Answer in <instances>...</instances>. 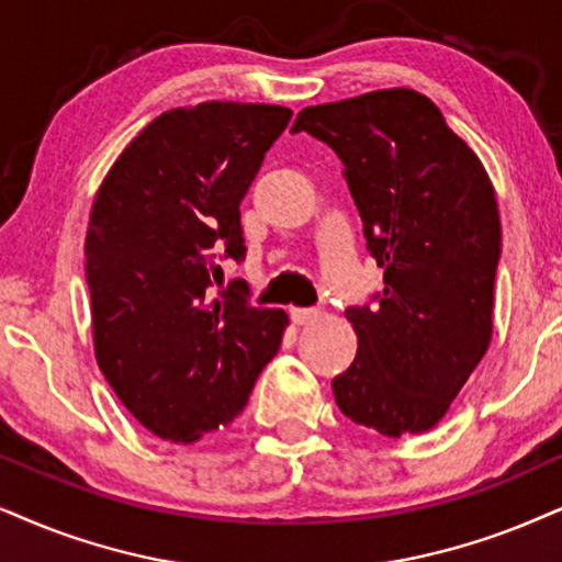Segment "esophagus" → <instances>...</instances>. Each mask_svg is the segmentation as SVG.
Instances as JSON below:
<instances>
[{"label":"esophagus","mask_w":562,"mask_h":562,"mask_svg":"<svg viewBox=\"0 0 562 562\" xmlns=\"http://www.w3.org/2000/svg\"><path fill=\"white\" fill-rule=\"evenodd\" d=\"M290 318H293L295 326H308L318 322V311L314 308H293L290 311Z\"/></svg>","instance_id":"34e87169"}]
</instances>
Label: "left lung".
<instances>
[{
	"label": "left lung",
	"mask_w": 562,
	"mask_h": 562,
	"mask_svg": "<svg viewBox=\"0 0 562 562\" xmlns=\"http://www.w3.org/2000/svg\"><path fill=\"white\" fill-rule=\"evenodd\" d=\"M293 132L345 162L368 251L383 267L379 305L345 311L358 355L331 381L334 400L381 436L430 430L493 339V181L438 105L409 88L308 105Z\"/></svg>",
	"instance_id": "1"
}]
</instances>
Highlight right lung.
<instances>
[{"label":"right lung","mask_w":562,"mask_h":562,"mask_svg":"<svg viewBox=\"0 0 562 562\" xmlns=\"http://www.w3.org/2000/svg\"><path fill=\"white\" fill-rule=\"evenodd\" d=\"M285 105L207 101L153 119L98 189L85 236L92 347L153 436L194 443L244 412L288 314L236 290L212 297L215 257L240 261V199L285 132Z\"/></svg>","instance_id":"right-lung-1"}]
</instances>
